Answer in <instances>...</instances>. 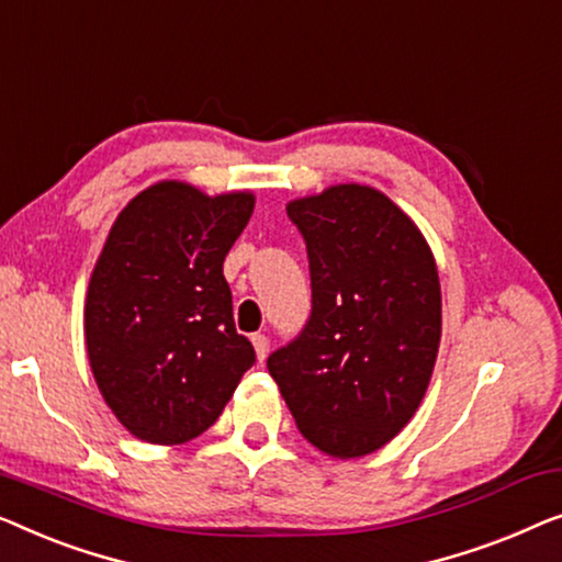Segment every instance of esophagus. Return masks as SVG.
I'll return each mask as SVG.
<instances>
[{
    "instance_id": "esophagus-1",
    "label": "esophagus",
    "mask_w": 562,
    "mask_h": 562,
    "mask_svg": "<svg viewBox=\"0 0 562 562\" xmlns=\"http://www.w3.org/2000/svg\"><path fill=\"white\" fill-rule=\"evenodd\" d=\"M251 344H255L257 359L265 361L267 359V351H270V338H267L265 334H255V336H251Z\"/></svg>"
}]
</instances>
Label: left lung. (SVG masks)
<instances>
[{
	"instance_id": "obj_1",
	"label": "left lung",
	"mask_w": 562,
	"mask_h": 562,
	"mask_svg": "<svg viewBox=\"0 0 562 562\" xmlns=\"http://www.w3.org/2000/svg\"><path fill=\"white\" fill-rule=\"evenodd\" d=\"M311 267V318L267 369L307 442L374 453L409 423L440 344V282L420 228L369 186L292 201Z\"/></svg>"
}]
</instances>
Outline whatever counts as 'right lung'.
Returning <instances> with one entry per match:
<instances>
[{
    "instance_id": "1",
    "label": "right lung",
    "mask_w": 562,
    "mask_h": 562,
    "mask_svg": "<svg viewBox=\"0 0 562 562\" xmlns=\"http://www.w3.org/2000/svg\"><path fill=\"white\" fill-rule=\"evenodd\" d=\"M251 209V193L211 199L165 180L109 232L86 297V351L106 405L139 440L201 436L257 361L224 278Z\"/></svg>"
}]
</instances>
